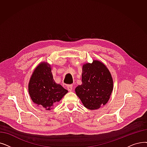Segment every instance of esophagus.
<instances>
[{
  "label": "esophagus",
  "mask_w": 147,
  "mask_h": 147,
  "mask_svg": "<svg viewBox=\"0 0 147 147\" xmlns=\"http://www.w3.org/2000/svg\"><path fill=\"white\" fill-rule=\"evenodd\" d=\"M67 89L68 91L71 92L73 90V85H67Z\"/></svg>",
  "instance_id": "34e87169"
}]
</instances>
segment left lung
<instances>
[{
  "mask_svg": "<svg viewBox=\"0 0 147 147\" xmlns=\"http://www.w3.org/2000/svg\"><path fill=\"white\" fill-rule=\"evenodd\" d=\"M82 82L75 89L84 106L90 110L98 109L109 101L113 82L109 69L103 62L93 60L82 67Z\"/></svg>",
  "mask_w": 147,
  "mask_h": 147,
  "instance_id": "obj_1",
  "label": "left lung"
}]
</instances>
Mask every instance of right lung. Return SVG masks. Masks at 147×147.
I'll list each match as a JSON object with an SVG mask.
<instances>
[{
    "label": "right lung",
    "instance_id": "1",
    "mask_svg": "<svg viewBox=\"0 0 147 147\" xmlns=\"http://www.w3.org/2000/svg\"><path fill=\"white\" fill-rule=\"evenodd\" d=\"M28 91L34 103L46 111L52 109L68 92L55 82L51 65L46 62H41L35 68L29 80Z\"/></svg>",
    "mask_w": 147,
    "mask_h": 147
}]
</instances>
